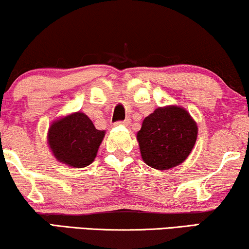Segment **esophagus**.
<instances>
[{
    "instance_id": "esophagus-1",
    "label": "esophagus",
    "mask_w": 249,
    "mask_h": 249,
    "mask_svg": "<svg viewBox=\"0 0 249 249\" xmlns=\"http://www.w3.org/2000/svg\"><path fill=\"white\" fill-rule=\"evenodd\" d=\"M129 124V120H128V119L124 120V121H118V122H115V124Z\"/></svg>"
}]
</instances>
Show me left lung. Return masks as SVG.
<instances>
[{
	"instance_id": "left-lung-1",
	"label": "left lung",
	"mask_w": 249,
	"mask_h": 249,
	"mask_svg": "<svg viewBox=\"0 0 249 249\" xmlns=\"http://www.w3.org/2000/svg\"><path fill=\"white\" fill-rule=\"evenodd\" d=\"M197 125L186 109L159 107L144 119L137 133L141 155L146 165L168 170L186 160L194 148Z\"/></svg>"
}]
</instances>
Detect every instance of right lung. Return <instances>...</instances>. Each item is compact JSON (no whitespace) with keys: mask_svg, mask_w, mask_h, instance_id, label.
<instances>
[{"mask_svg":"<svg viewBox=\"0 0 249 249\" xmlns=\"http://www.w3.org/2000/svg\"><path fill=\"white\" fill-rule=\"evenodd\" d=\"M105 131L96 129L88 115L73 113L57 120L48 131V143L57 160L82 168L96 158Z\"/></svg>","mask_w":249,"mask_h":249,"instance_id":"obj_1","label":"right lung"}]
</instances>
